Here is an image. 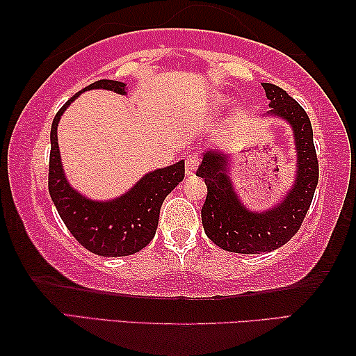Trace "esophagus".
I'll use <instances>...</instances> for the list:
<instances>
[{
    "mask_svg": "<svg viewBox=\"0 0 356 356\" xmlns=\"http://www.w3.org/2000/svg\"><path fill=\"white\" fill-rule=\"evenodd\" d=\"M200 164V156L199 154H191L188 159H186V173L194 175L197 167Z\"/></svg>",
    "mask_w": 356,
    "mask_h": 356,
    "instance_id": "34e87169",
    "label": "esophagus"
}]
</instances>
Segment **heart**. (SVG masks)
Returning <instances> with one entry per match:
<instances>
[{"mask_svg":"<svg viewBox=\"0 0 356 356\" xmlns=\"http://www.w3.org/2000/svg\"><path fill=\"white\" fill-rule=\"evenodd\" d=\"M214 106H216V107L220 106V99H218V101H214Z\"/></svg>","mask_w":356,"mask_h":356,"instance_id":"heart-1","label":"heart"}]
</instances>
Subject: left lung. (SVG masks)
<instances>
[{
	"label": "left lung",
	"mask_w": 356,
	"mask_h": 356,
	"mask_svg": "<svg viewBox=\"0 0 356 356\" xmlns=\"http://www.w3.org/2000/svg\"><path fill=\"white\" fill-rule=\"evenodd\" d=\"M270 99L268 115L292 126L296 148V177L293 188L281 203L266 211H250L233 191L227 173L229 156L205 151L197 177L205 179L207 200L202 207V224L207 236L220 249L236 254L271 252L300 230L318 183V161L311 120L298 102L282 88L261 83Z\"/></svg>",
	"instance_id": "left-lung-1"
}]
</instances>
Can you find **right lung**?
Here are the masks:
<instances>
[{"label": "right lung", "mask_w": 356, "mask_h": 356, "mask_svg": "<svg viewBox=\"0 0 356 356\" xmlns=\"http://www.w3.org/2000/svg\"><path fill=\"white\" fill-rule=\"evenodd\" d=\"M99 88L126 95L123 81L97 80L74 95L55 115L50 131L49 192L63 222L81 246L102 257H124L142 250L154 238L162 202L184 178V161L147 173L132 189L113 200H90L71 188L64 177L56 127L74 99Z\"/></svg>", "instance_id": "right-lung-1"}]
</instances>
